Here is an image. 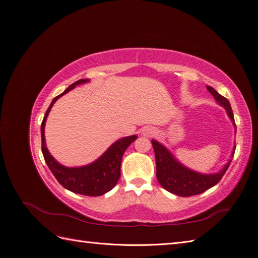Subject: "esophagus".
<instances>
[{
	"label": "esophagus",
	"instance_id": "esophagus-1",
	"mask_svg": "<svg viewBox=\"0 0 258 258\" xmlns=\"http://www.w3.org/2000/svg\"><path fill=\"white\" fill-rule=\"evenodd\" d=\"M143 136L145 137H152L154 135V130L151 129V128H145L143 131H142Z\"/></svg>",
	"mask_w": 258,
	"mask_h": 258
}]
</instances>
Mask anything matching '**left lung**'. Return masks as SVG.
Returning a JSON list of instances; mask_svg holds the SVG:
<instances>
[{
    "label": "left lung",
    "mask_w": 258,
    "mask_h": 258,
    "mask_svg": "<svg viewBox=\"0 0 258 258\" xmlns=\"http://www.w3.org/2000/svg\"><path fill=\"white\" fill-rule=\"evenodd\" d=\"M207 89L214 97L216 102L227 111L229 118L236 128L235 118H233V113L229 101L221 96L210 86H207ZM152 144L156 158V176H157L159 184L166 190L181 197H189L194 196V195L202 194L216 185L221 181V178L227 171L231 162V159H229L224 168L217 173H199L179 163L168 148L156 141V140H152ZM233 154H235V152H232L231 158L233 157Z\"/></svg>",
    "instance_id": "1"
}]
</instances>
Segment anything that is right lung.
Segmentation results:
<instances>
[{"instance_id":"obj_1","label":"right lung","mask_w":258,"mask_h":258,"mask_svg":"<svg viewBox=\"0 0 258 258\" xmlns=\"http://www.w3.org/2000/svg\"><path fill=\"white\" fill-rule=\"evenodd\" d=\"M89 80H79L61 93V95L53 98L49 107L45 113L41 124V136H42V153L44 159L50 169L51 173L57 178V181L70 191H73L85 196H101L114 188L120 177V165L124 151L128 146L137 140V136H130L117 140L107 151L93 162L83 167H66L61 165L50 155L46 147L45 142V122L47 116L51 110L53 103L75 86L85 84Z\"/></svg>"}]
</instances>
